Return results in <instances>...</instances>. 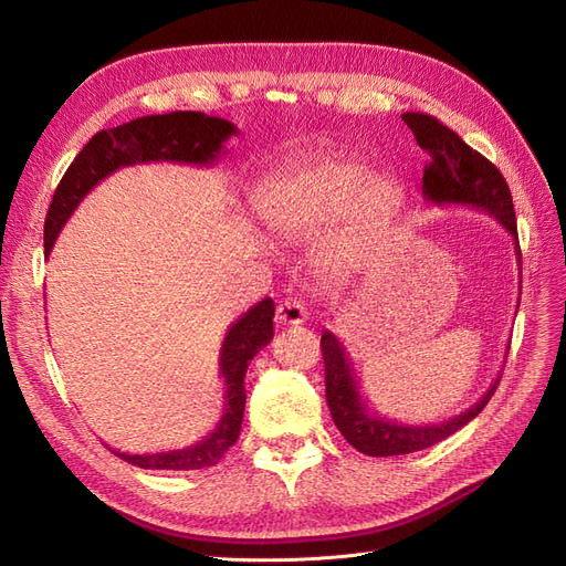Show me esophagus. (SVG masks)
<instances>
[{
  "mask_svg": "<svg viewBox=\"0 0 566 566\" xmlns=\"http://www.w3.org/2000/svg\"><path fill=\"white\" fill-rule=\"evenodd\" d=\"M306 321V310L297 297H287L276 306V323L281 325H300Z\"/></svg>",
  "mask_w": 566,
  "mask_h": 566,
  "instance_id": "1",
  "label": "esophagus"
}]
</instances>
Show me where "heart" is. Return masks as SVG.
<instances>
[{
    "label": "heart",
    "mask_w": 566,
    "mask_h": 566,
    "mask_svg": "<svg viewBox=\"0 0 566 566\" xmlns=\"http://www.w3.org/2000/svg\"><path fill=\"white\" fill-rule=\"evenodd\" d=\"M403 205L391 177H370L356 160L323 163L271 179L256 196V212L285 235H316L339 224L331 264L349 269L378 245Z\"/></svg>",
    "instance_id": "heart-1"
}]
</instances>
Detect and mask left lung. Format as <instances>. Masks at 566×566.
I'll use <instances>...</instances> for the list:
<instances>
[{"instance_id": "left-lung-1", "label": "left lung", "mask_w": 566, "mask_h": 566, "mask_svg": "<svg viewBox=\"0 0 566 566\" xmlns=\"http://www.w3.org/2000/svg\"><path fill=\"white\" fill-rule=\"evenodd\" d=\"M401 119L413 132L418 146L430 156L422 172V196L434 205H468V208L491 214L515 241L522 269L515 205H512L510 188L499 167L491 165L482 153L470 148L453 129L441 125L432 115L403 113ZM321 352L325 364V401H328L333 422L356 451L373 458L416 453L449 439L460 427L482 413L501 382L499 375L482 399L451 420L437 424H401L368 413L366 403L358 397L347 352L331 331H323L321 335Z\"/></svg>"}]
</instances>
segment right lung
<instances>
[{
	"mask_svg": "<svg viewBox=\"0 0 566 566\" xmlns=\"http://www.w3.org/2000/svg\"><path fill=\"white\" fill-rule=\"evenodd\" d=\"M235 125L224 117H210L196 111H175L165 115L136 117L127 125L101 129L87 142L73 165L63 175L54 198H51L44 221V254L49 256L63 224L75 212L82 198L119 167L136 163H188L212 165L224 144L235 134ZM273 337V300L264 297L238 318L219 352V375L224 378V416L214 432L193 447L163 453H119L129 465L144 470H202L224 458L241 434L245 410V373L254 354L266 347Z\"/></svg>",
	"mask_w": 566,
	"mask_h": 566,
	"instance_id": "add662e5",
	"label": "right lung"
}]
</instances>
